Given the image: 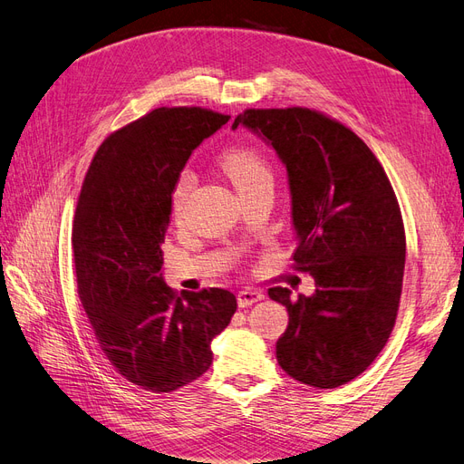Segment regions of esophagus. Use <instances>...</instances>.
Masks as SVG:
<instances>
[{
	"label": "esophagus",
	"mask_w": 464,
	"mask_h": 464,
	"mask_svg": "<svg viewBox=\"0 0 464 464\" xmlns=\"http://www.w3.org/2000/svg\"><path fill=\"white\" fill-rule=\"evenodd\" d=\"M265 298V294L261 290H256V288H244L237 292V305L240 307H247L251 304L256 302H261Z\"/></svg>",
	"instance_id": "1"
}]
</instances>
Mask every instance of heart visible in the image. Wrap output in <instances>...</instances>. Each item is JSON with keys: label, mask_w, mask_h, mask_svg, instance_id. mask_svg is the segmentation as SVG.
Here are the masks:
<instances>
[{"label": "heart", "mask_w": 464, "mask_h": 464, "mask_svg": "<svg viewBox=\"0 0 464 464\" xmlns=\"http://www.w3.org/2000/svg\"><path fill=\"white\" fill-rule=\"evenodd\" d=\"M220 166L227 172L237 193L254 189L261 184H273V170L265 154L249 145H230L220 154ZM193 188V174L184 170L179 172L170 193L174 213H179L188 195Z\"/></svg>", "instance_id": "obj_1"}]
</instances>
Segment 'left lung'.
Instances as JSON below:
<instances>
[{
    "label": "left lung",
    "instance_id": "1",
    "mask_svg": "<svg viewBox=\"0 0 464 464\" xmlns=\"http://www.w3.org/2000/svg\"><path fill=\"white\" fill-rule=\"evenodd\" d=\"M237 125L261 133L286 164L294 269L315 278L310 298L269 288L288 310L278 366L305 385H344L368 370L395 327L406 254L397 195L372 149L319 110L247 108Z\"/></svg>",
    "mask_w": 464,
    "mask_h": 464
}]
</instances>
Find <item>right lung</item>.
Returning <instances> with one entry per match:
<instances>
[{"label": "right lung", "instance_id": "obj_1", "mask_svg": "<svg viewBox=\"0 0 464 464\" xmlns=\"http://www.w3.org/2000/svg\"><path fill=\"white\" fill-rule=\"evenodd\" d=\"M228 120L199 106L152 110L104 139L81 186L72 232L81 304L111 366L152 392L201 377L237 307L222 288L178 296L160 275L174 181Z\"/></svg>", "mask_w": 464, "mask_h": 464}]
</instances>
